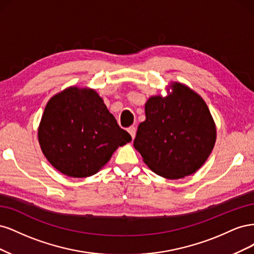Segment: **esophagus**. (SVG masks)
<instances>
[{"label": "esophagus", "instance_id": "esophagus-1", "mask_svg": "<svg viewBox=\"0 0 254 254\" xmlns=\"http://www.w3.org/2000/svg\"><path fill=\"white\" fill-rule=\"evenodd\" d=\"M127 130H128V132L130 133V135H131L132 140H133L135 137V133H136V127L135 126H130Z\"/></svg>", "mask_w": 254, "mask_h": 254}]
</instances>
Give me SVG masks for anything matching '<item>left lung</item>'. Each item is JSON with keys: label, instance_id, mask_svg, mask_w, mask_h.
<instances>
[{"label": "left lung", "instance_id": "obj_1", "mask_svg": "<svg viewBox=\"0 0 254 254\" xmlns=\"http://www.w3.org/2000/svg\"><path fill=\"white\" fill-rule=\"evenodd\" d=\"M172 88L168 96H152L146 103V120L137 127L133 146L157 175L180 179L209 158L216 128L200 96L178 82Z\"/></svg>", "mask_w": 254, "mask_h": 254}]
</instances>
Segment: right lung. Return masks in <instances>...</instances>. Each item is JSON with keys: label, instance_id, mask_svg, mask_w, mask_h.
<instances>
[{"label": "right lung", "instance_id": "1", "mask_svg": "<svg viewBox=\"0 0 254 254\" xmlns=\"http://www.w3.org/2000/svg\"><path fill=\"white\" fill-rule=\"evenodd\" d=\"M38 139L57 171L83 178L96 174L131 135L119 126L94 90L71 87L49 101Z\"/></svg>", "mask_w": 254, "mask_h": 254}]
</instances>
